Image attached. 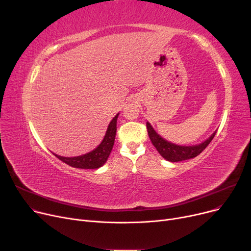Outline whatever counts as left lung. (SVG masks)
I'll return each mask as SVG.
<instances>
[{"label":"left lung","mask_w":251,"mask_h":251,"mask_svg":"<svg viewBox=\"0 0 251 251\" xmlns=\"http://www.w3.org/2000/svg\"><path fill=\"white\" fill-rule=\"evenodd\" d=\"M147 128L149 136L151 138V143L153 147L156 149V151L160 152V154L169 162H181L189 159H193V157L199 155L201 151H204V149L208 146L209 142L213 140L215 137L217 131L210 135L209 138H207L205 141H203L201 144H196V146L192 147H184V146H177L172 142H169L166 139L162 138L159 134H157L151 125L147 122Z\"/></svg>","instance_id":"1"}]
</instances>
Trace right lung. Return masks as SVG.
<instances>
[{
  "label": "right lung",
  "mask_w": 251,
  "mask_h": 251,
  "mask_svg": "<svg viewBox=\"0 0 251 251\" xmlns=\"http://www.w3.org/2000/svg\"><path fill=\"white\" fill-rule=\"evenodd\" d=\"M119 114H117L111 123L108 126L107 132L100 142V146L91 151L88 153L74 156V157H65L58 154H55L59 160L64 162L73 168H79V169H98L101 167L105 162H107L108 157L112 151V149L114 147V141L116 137V131H117V119Z\"/></svg>",
  "instance_id": "right-lung-1"
}]
</instances>
